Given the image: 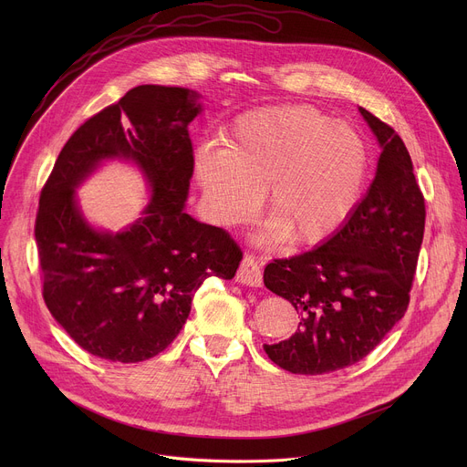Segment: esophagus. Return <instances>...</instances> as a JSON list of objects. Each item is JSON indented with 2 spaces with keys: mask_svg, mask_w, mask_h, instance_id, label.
<instances>
[{
  "mask_svg": "<svg viewBox=\"0 0 467 467\" xmlns=\"http://www.w3.org/2000/svg\"><path fill=\"white\" fill-rule=\"evenodd\" d=\"M236 281L240 285L254 286V288H258L262 285V272H260V265H258L254 256L245 254L242 258V264H240V268L236 272Z\"/></svg>",
  "mask_w": 467,
  "mask_h": 467,
  "instance_id": "1",
  "label": "esophagus"
}]
</instances>
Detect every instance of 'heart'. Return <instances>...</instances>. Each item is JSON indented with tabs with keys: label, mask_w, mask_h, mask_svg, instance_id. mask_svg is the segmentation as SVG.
I'll list each match as a JSON object with an SVG mask.
<instances>
[{
	"label": "heart",
	"mask_w": 467,
	"mask_h": 467,
	"mask_svg": "<svg viewBox=\"0 0 467 467\" xmlns=\"http://www.w3.org/2000/svg\"><path fill=\"white\" fill-rule=\"evenodd\" d=\"M227 146L197 151L193 171L214 222H249L265 195V220L292 247L316 245L353 214L369 157L360 132L310 105L251 110L236 118Z\"/></svg>",
	"instance_id": "heart-1"
}]
</instances>
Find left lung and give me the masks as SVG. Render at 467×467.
<instances>
[{"instance_id":"left-lung-1","label":"left lung","mask_w":467,"mask_h":467,"mask_svg":"<svg viewBox=\"0 0 467 467\" xmlns=\"http://www.w3.org/2000/svg\"><path fill=\"white\" fill-rule=\"evenodd\" d=\"M382 148L349 220L321 245L274 258L264 285L301 314L296 335L264 351L279 368L321 375L357 364L401 319L425 233V197L393 127L360 107Z\"/></svg>"}]
</instances>
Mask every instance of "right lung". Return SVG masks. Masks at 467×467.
<instances>
[{"mask_svg":"<svg viewBox=\"0 0 467 467\" xmlns=\"http://www.w3.org/2000/svg\"><path fill=\"white\" fill-rule=\"evenodd\" d=\"M195 94L142 85L88 118L64 144L40 192L35 238L42 296L51 316L94 357L132 364L162 353L182 328L209 277L233 279L242 249L222 229L188 216L193 173L188 123ZM135 160L154 188L130 230L94 232L73 188L103 158Z\"/></svg>","mask_w":467,"mask_h":467,"instance_id":"add662e5","label":"right lung"}]
</instances>
